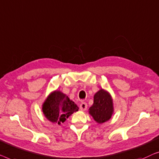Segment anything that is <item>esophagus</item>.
Wrapping results in <instances>:
<instances>
[{
	"instance_id": "1",
	"label": "esophagus",
	"mask_w": 159,
	"mask_h": 159,
	"mask_svg": "<svg viewBox=\"0 0 159 159\" xmlns=\"http://www.w3.org/2000/svg\"><path fill=\"white\" fill-rule=\"evenodd\" d=\"M80 109L81 111H85L87 108V104L86 102H81L80 104Z\"/></svg>"
}]
</instances>
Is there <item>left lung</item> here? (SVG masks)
Masks as SVG:
<instances>
[{
  "label": "left lung",
  "mask_w": 159,
  "mask_h": 159,
  "mask_svg": "<svg viewBox=\"0 0 159 159\" xmlns=\"http://www.w3.org/2000/svg\"><path fill=\"white\" fill-rule=\"evenodd\" d=\"M89 113L98 123H103L109 120L113 113L111 96L103 89L99 90L94 95L93 104L89 109Z\"/></svg>",
  "instance_id": "obj_1"
}]
</instances>
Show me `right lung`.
<instances>
[{"label": "right lung", "instance_id": "1", "mask_svg": "<svg viewBox=\"0 0 159 159\" xmlns=\"http://www.w3.org/2000/svg\"><path fill=\"white\" fill-rule=\"evenodd\" d=\"M79 110V107L68 96L60 91H55L49 96L43 104L42 111L47 119L60 125L66 118Z\"/></svg>", "mask_w": 159, "mask_h": 159}]
</instances>
